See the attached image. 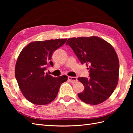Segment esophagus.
Masks as SVG:
<instances>
[{"label": "esophagus", "instance_id": "esophagus-1", "mask_svg": "<svg viewBox=\"0 0 133 133\" xmlns=\"http://www.w3.org/2000/svg\"><path fill=\"white\" fill-rule=\"evenodd\" d=\"M68 80H69L71 83H75L76 82H77L78 81L77 78L72 77V76H68Z\"/></svg>", "mask_w": 133, "mask_h": 133}]
</instances>
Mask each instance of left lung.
<instances>
[{"instance_id":"1","label":"left lung","mask_w":133,"mask_h":133,"mask_svg":"<svg viewBox=\"0 0 133 133\" xmlns=\"http://www.w3.org/2000/svg\"><path fill=\"white\" fill-rule=\"evenodd\" d=\"M82 64H86L89 78H79L84 86L79 98L91 105H97L110 97L117 85L119 63L109 43L98 37L72 38L67 41Z\"/></svg>"}]
</instances>
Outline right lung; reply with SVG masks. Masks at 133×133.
Returning a JSON list of instances; mask_svg holds the SVG:
<instances>
[{
  "label": "right lung",
  "mask_w": 133,
  "mask_h": 133,
  "mask_svg": "<svg viewBox=\"0 0 133 133\" xmlns=\"http://www.w3.org/2000/svg\"><path fill=\"white\" fill-rule=\"evenodd\" d=\"M67 39H57L29 43L20 53L15 68V78L24 97L36 105H45L55 99L60 85L68 80L63 75L57 78L45 71L53 66V52L65 43Z\"/></svg>",
  "instance_id": "add662e5"
}]
</instances>
